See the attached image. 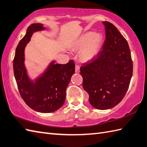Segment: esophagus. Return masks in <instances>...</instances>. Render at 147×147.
<instances>
[{
    "label": "esophagus",
    "mask_w": 147,
    "mask_h": 147,
    "mask_svg": "<svg viewBox=\"0 0 147 147\" xmlns=\"http://www.w3.org/2000/svg\"><path fill=\"white\" fill-rule=\"evenodd\" d=\"M80 71V67L78 65H76V72L79 73Z\"/></svg>",
    "instance_id": "1"
}]
</instances>
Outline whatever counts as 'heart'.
Returning a JSON list of instances; mask_svg holds the SVG:
<instances>
[{
  "mask_svg": "<svg viewBox=\"0 0 147 147\" xmlns=\"http://www.w3.org/2000/svg\"><path fill=\"white\" fill-rule=\"evenodd\" d=\"M102 37L99 33L88 32L78 39L74 45V49L77 51L83 50L80 53V59L84 61L92 60L98 53Z\"/></svg>",
  "mask_w": 147,
  "mask_h": 147,
  "instance_id": "heart-1",
  "label": "heart"
}]
</instances>
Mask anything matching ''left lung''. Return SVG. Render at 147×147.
Returning a JSON list of instances; mask_svg holds the SVG:
<instances>
[{
    "label": "left lung",
    "mask_w": 147,
    "mask_h": 147,
    "mask_svg": "<svg viewBox=\"0 0 147 147\" xmlns=\"http://www.w3.org/2000/svg\"><path fill=\"white\" fill-rule=\"evenodd\" d=\"M106 40L102 50L80 67L84 89L96 109H108L124 98L133 74L129 45L115 25L103 21Z\"/></svg>",
    "instance_id": "obj_1"
}]
</instances>
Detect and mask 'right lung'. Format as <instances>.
Here are the masks:
<instances>
[{
    "label": "right lung",
    "instance_id": "1",
    "mask_svg": "<svg viewBox=\"0 0 147 147\" xmlns=\"http://www.w3.org/2000/svg\"><path fill=\"white\" fill-rule=\"evenodd\" d=\"M44 29L42 24H32L28 27L16 50L13 68L21 98L36 111L54 112L63 106L66 98V89L75 72L74 61L66 64L52 62L43 76L34 84L30 82L24 65V48L31 40L32 32Z\"/></svg>",
    "mask_w": 147,
    "mask_h": 147
}]
</instances>
